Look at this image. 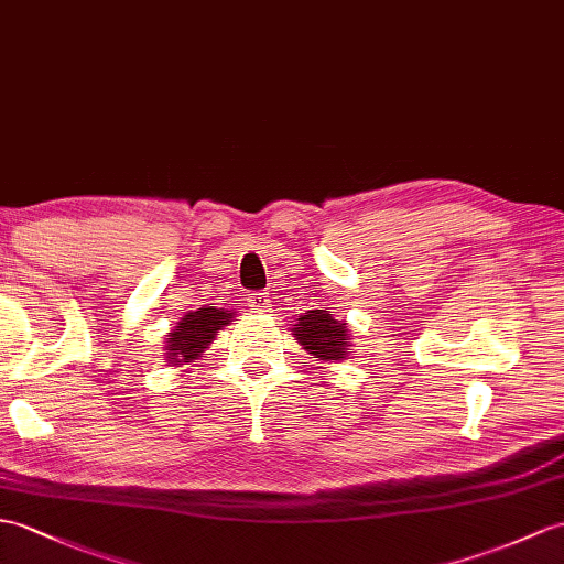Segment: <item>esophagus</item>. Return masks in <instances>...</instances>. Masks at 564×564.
Instances as JSON below:
<instances>
[{
  "mask_svg": "<svg viewBox=\"0 0 564 564\" xmlns=\"http://www.w3.org/2000/svg\"><path fill=\"white\" fill-rule=\"evenodd\" d=\"M247 303H250V307L254 312H269L271 297H269V293H252L250 297H247Z\"/></svg>",
  "mask_w": 564,
  "mask_h": 564,
  "instance_id": "obj_1",
  "label": "esophagus"
}]
</instances>
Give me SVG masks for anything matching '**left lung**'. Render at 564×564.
I'll return each mask as SVG.
<instances>
[{
	"label": "left lung",
	"instance_id": "obj_1",
	"mask_svg": "<svg viewBox=\"0 0 564 564\" xmlns=\"http://www.w3.org/2000/svg\"><path fill=\"white\" fill-rule=\"evenodd\" d=\"M291 332L300 346L324 362L346 360L352 350L348 324L344 319H334L329 310H307L297 314Z\"/></svg>",
	"mask_w": 564,
	"mask_h": 564
}]
</instances>
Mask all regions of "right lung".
Here are the masks:
<instances>
[{
	"label": "right lung",
	"mask_w": 564,
	"mask_h": 564,
	"mask_svg": "<svg viewBox=\"0 0 564 564\" xmlns=\"http://www.w3.org/2000/svg\"><path fill=\"white\" fill-rule=\"evenodd\" d=\"M235 319L232 310L218 307H199L196 312H187L177 322V326L167 332L165 338V362L170 368H182L194 360L204 358V350L214 344L216 334Z\"/></svg>",
	"instance_id": "obj_1"
}]
</instances>
